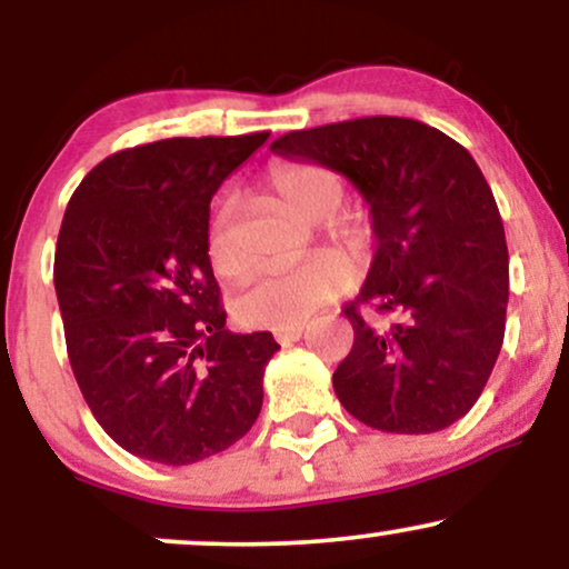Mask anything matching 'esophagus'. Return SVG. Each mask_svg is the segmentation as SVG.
Masks as SVG:
<instances>
[{
  "mask_svg": "<svg viewBox=\"0 0 569 569\" xmlns=\"http://www.w3.org/2000/svg\"><path fill=\"white\" fill-rule=\"evenodd\" d=\"M305 335V326H289V329H276V339L280 345L297 342L299 337Z\"/></svg>",
  "mask_w": 569,
  "mask_h": 569,
  "instance_id": "1",
  "label": "esophagus"
}]
</instances>
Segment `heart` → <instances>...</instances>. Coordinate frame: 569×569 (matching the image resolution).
<instances>
[{
	"instance_id": "obj_1",
	"label": "heart",
	"mask_w": 569,
	"mask_h": 569,
	"mask_svg": "<svg viewBox=\"0 0 569 569\" xmlns=\"http://www.w3.org/2000/svg\"><path fill=\"white\" fill-rule=\"evenodd\" d=\"M267 187L289 211L310 224H321L326 246L335 248L352 270H363L375 248V224L367 211H345V181L335 168L312 160H280L267 171ZM234 202L224 198L208 227V262L221 278H238L246 270L230 240ZM350 286L348 267L331 253H312L286 270L264 272L234 299V318L251 329H289Z\"/></svg>"
}]
</instances>
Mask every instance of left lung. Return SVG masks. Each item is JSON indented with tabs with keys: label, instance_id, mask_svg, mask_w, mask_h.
I'll return each mask as SVG.
<instances>
[{
	"label": "left lung",
	"instance_id": "8db88e82",
	"mask_svg": "<svg viewBox=\"0 0 569 569\" xmlns=\"http://www.w3.org/2000/svg\"><path fill=\"white\" fill-rule=\"evenodd\" d=\"M270 149L335 168L369 202L377 251L345 307L356 339L331 380L339 403L385 433H436L466 417L508 307L506 232L471 152L409 117L291 130Z\"/></svg>",
	"mask_w": 569,
	"mask_h": 569
}]
</instances>
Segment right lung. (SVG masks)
I'll list each match as a JSON object with an SVG mask.
<instances>
[{"instance_id":"add662e5","label":"right lung","mask_w":569,"mask_h":569,"mask_svg":"<svg viewBox=\"0 0 569 569\" xmlns=\"http://www.w3.org/2000/svg\"><path fill=\"white\" fill-rule=\"evenodd\" d=\"M162 139L109 154L82 179L56 246L71 371L112 439L189 466L243 439L262 411L270 331L224 329L206 253L211 198L267 141Z\"/></svg>"}]
</instances>
